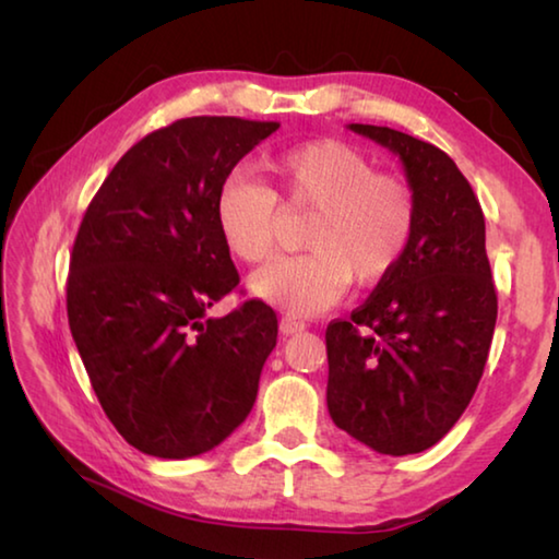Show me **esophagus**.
Listing matches in <instances>:
<instances>
[{
  "instance_id": "obj_1",
  "label": "esophagus",
  "mask_w": 559,
  "mask_h": 559,
  "mask_svg": "<svg viewBox=\"0 0 559 559\" xmlns=\"http://www.w3.org/2000/svg\"><path fill=\"white\" fill-rule=\"evenodd\" d=\"M306 330V320H300L296 316H283L281 318V333L283 335H298Z\"/></svg>"
}]
</instances>
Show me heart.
<instances>
[{
	"label": "heart",
	"mask_w": 559,
	"mask_h": 559,
	"mask_svg": "<svg viewBox=\"0 0 559 559\" xmlns=\"http://www.w3.org/2000/svg\"><path fill=\"white\" fill-rule=\"evenodd\" d=\"M271 187L231 177L216 194L214 216L226 251L243 263L271 257L276 202L310 210L298 257L273 259L249 281L251 293L293 316H316L357 286L390 276L409 249L416 200L409 185L377 175L340 140H310L266 163Z\"/></svg>",
	"instance_id": "1"
}]
</instances>
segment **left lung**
<instances>
[{
	"label": "left lung",
	"mask_w": 559,
	"mask_h": 559,
	"mask_svg": "<svg viewBox=\"0 0 559 559\" xmlns=\"http://www.w3.org/2000/svg\"><path fill=\"white\" fill-rule=\"evenodd\" d=\"M347 128L400 157L416 226L390 276L325 330L328 412L365 447L406 456L447 437L484 374L498 318L486 222L443 150L392 128Z\"/></svg>",
	"instance_id": "1"
}]
</instances>
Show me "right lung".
Masks as SVG:
<instances>
[{
  "mask_svg": "<svg viewBox=\"0 0 559 559\" xmlns=\"http://www.w3.org/2000/svg\"><path fill=\"white\" fill-rule=\"evenodd\" d=\"M278 122L197 116L150 132L118 159L73 241L66 308L93 392L130 447L192 459L257 402L278 320L263 300L210 318L239 273L214 204Z\"/></svg>",
  "mask_w": 559,
  "mask_h": 559,
  "instance_id": "right-lung-1",
  "label": "right lung"
}]
</instances>
